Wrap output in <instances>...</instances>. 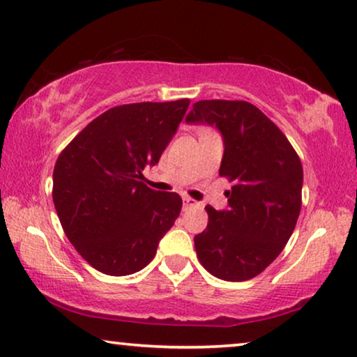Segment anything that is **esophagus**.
<instances>
[{"instance_id":"obj_1","label":"esophagus","mask_w":357,"mask_h":357,"mask_svg":"<svg viewBox=\"0 0 357 357\" xmlns=\"http://www.w3.org/2000/svg\"><path fill=\"white\" fill-rule=\"evenodd\" d=\"M192 206H198V202H195V199L188 197H183V208H192Z\"/></svg>"}]
</instances>
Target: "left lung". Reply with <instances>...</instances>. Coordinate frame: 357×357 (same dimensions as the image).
<instances>
[{
    "instance_id": "1",
    "label": "left lung",
    "mask_w": 357,
    "mask_h": 357,
    "mask_svg": "<svg viewBox=\"0 0 357 357\" xmlns=\"http://www.w3.org/2000/svg\"><path fill=\"white\" fill-rule=\"evenodd\" d=\"M187 123L216 126L224 154L219 175L234 182L227 209L206 206L208 226L195 236L202 265L224 281H245L280 255L301 213L304 170L282 131L243 100H199Z\"/></svg>"
}]
</instances>
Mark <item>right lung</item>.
<instances>
[{"label":"right lung","instance_id":"add662e5","mask_svg":"<svg viewBox=\"0 0 357 357\" xmlns=\"http://www.w3.org/2000/svg\"><path fill=\"white\" fill-rule=\"evenodd\" d=\"M190 105L141 102L92 120L63 151L53 170V203L66 237L105 275L126 276L148 265L182 209L177 193L143 183L159 162Z\"/></svg>","mask_w":357,"mask_h":357}]
</instances>
